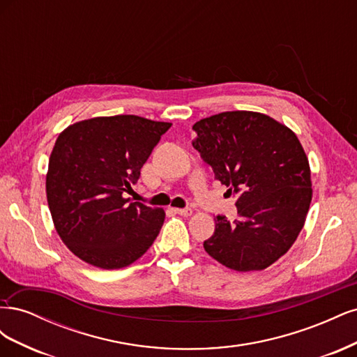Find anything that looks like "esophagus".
<instances>
[{
  "instance_id": "1",
  "label": "esophagus",
  "mask_w": 357,
  "mask_h": 357,
  "mask_svg": "<svg viewBox=\"0 0 357 357\" xmlns=\"http://www.w3.org/2000/svg\"><path fill=\"white\" fill-rule=\"evenodd\" d=\"M174 211L177 214H180V215H186V218L192 214V208H189V207H186V208H174Z\"/></svg>"
}]
</instances>
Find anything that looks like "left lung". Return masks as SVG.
Returning <instances> with one entry per match:
<instances>
[{"instance_id": "left-lung-1", "label": "left lung", "mask_w": 357, "mask_h": 357, "mask_svg": "<svg viewBox=\"0 0 357 357\" xmlns=\"http://www.w3.org/2000/svg\"><path fill=\"white\" fill-rule=\"evenodd\" d=\"M214 178L236 195L238 219H214L204 248L235 271H261L295 243L311 202V172L295 132L256 112H225L193 125Z\"/></svg>"}]
</instances>
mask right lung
<instances>
[{
	"instance_id": "obj_1",
	"label": "right lung",
	"mask_w": 357,
	"mask_h": 357,
	"mask_svg": "<svg viewBox=\"0 0 357 357\" xmlns=\"http://www.w3.org/2000/svg\"><path fill=\"white\" fill-rule=\"evenodd\" d=\"M169 128L117 114L77 122L59 134L49 159L47 204L61 240L82 261L119 269L156 240L165 211L131 202L125 192Z\"/></svg>"
}]
</instances>
